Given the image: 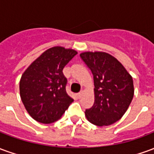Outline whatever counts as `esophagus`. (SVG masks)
Returning <instances> with one entry per match:
<instances>
[{
  "label": "esophagus",
  "instance_id": "34e87169",
  "mask_svg": "<svg viewBox=\"0 0 154 154\" xmlns=\"http://www.w3.org/2000/svg\"><path fill=\"white\" fill-rule=\"evenodd\" d=\"M82 94H83V91H80V92H79V93H77V98H78V99H80L81 97H82Z\"/></svg>",
  "mask_w": 154,
  "mask_h": 154
}]
</instances>
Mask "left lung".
<instances>
[{
    "instance_id": "1",
    "label": "left lung",
    "mask_w": 154,
    "mask_h": 154,
    "mask_svg": "<svg viewBox=\"0 0 154 154\" xmlns=\"http://www.w3.org/2000/svg\"><path fill=\"white\" fill-rule=\"evenodd\" d=\"M80 57L93 74L95 86L94 104L86 110V117L95 125H110L122 118L132 101V77L107 53L84 52Z\"/></svg>"
}]
</instances>
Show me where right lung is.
<instances>
[{
	"label": "right lung",
	"mask_w": 154,
	"mask_h": 154,
	"mask_svg": "<svg viewBox=\"0 0 154 154\" xmlns=\"http://www.w3.org/2000/svg\"><path fill=\"white\" fill-rule=\"evenodd\" d=\"M77 54L72 48H50L32 63L22 74L20 94L32 118L42 124L60 119L73 99L66 91L63 67Z\"/></svg>",
	"instance_id": "right-lung-1"
}]
</instances>
